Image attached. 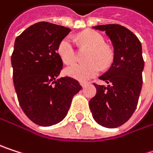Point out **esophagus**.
I'll use <instances>...</instances> for the list:
<instances>
[{"instance_id":"obj_1","label":"esophagus","mask_w":153,"mask_h":153,"mask_svg":"<svg viewBox=\"0 0 153 153\" xmlns=\"http://www.w3.org/2000/svg\"><path fill=\"white\" fill-rule=\"evenodd\" d=\"M87 84H88V82H81V85H82V87H85Z\"/></svg>"}]
</instances>
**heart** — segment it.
<instances>
[{
    "instance_id": "heart-1",
    "label": "heart",
    "mask_w": 153,
    "mask_h": 153,
    "mask_svg": "<svg viewBox=\"0 0 153 153\" xmlns=\"http://www.w3.org/2000/svg\"><path fill=\"white\" fill-rule=\"evenodd\" d=\"M78 39L83 45L91 47L87 56V63H73L65 69V74L79 81H87L96 76L100 71V65L107 67L112 59L110 50L106 47L104 37L98 32L88 30L81 33ZM57 53L62 61L70 64L76 59V50L71 36H65L59 43Z\"/></svg>"
}]
</instances>
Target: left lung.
<instances>
[{
  "instance_id": "8db88e82",
  "label": "left lung",
  "mask_w": 153,
  "mask_h": 153,
  "mask_svg": "<svg viewBox=\"0 0 153 153\" xmlns=\"http://www.w3.org/2000/svg\"><path fill=\"white\" fill-rule=\"evenodd\" d=\"M93 28L104 31L114 46L111 67L100 79L108 85L94 83L97 93L89 106L95 121L108 128L125 124L134 114L143 85L144 61L138 37L117 24L100 25Z\"/></svg>"
}]
</instances>
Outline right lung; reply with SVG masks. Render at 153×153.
<instances>
[{"mask_svg":"<svg viewBox=\"0 0 153 153\" xmlns=\"http://www.w3.org/2000/svg\"><path fill=\"white\" fill-rule=\"evenodd\" d=\"M70 31L42 21L27 27L15 40L11 65L18 100L26 116L41 126L61 122L73 96L82 90L73 78L56 80L62 69L57 47Z\"/></svg>","mask_w":153,"mask_h":153,"instance_id":"add662e5","label":"right lung"}]
</instances>
